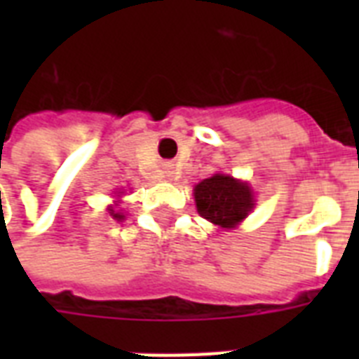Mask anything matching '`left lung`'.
<instances>
[{"mask_svg": "<svg viewBox=\"0 0 359 359\" xmlns=\"http://www.w3.org/2000/svg\"><path fill=\"white\" fill-rule=\"evenodd\" d=\"M197 212L219 227H235L253 207L250 188L233 177L214 175L196 186Z\"/></svg>", "mask_w": 359, "mask_h": 359, "instance_id": "8db88e82", "label": "left lung"}]
</instances>
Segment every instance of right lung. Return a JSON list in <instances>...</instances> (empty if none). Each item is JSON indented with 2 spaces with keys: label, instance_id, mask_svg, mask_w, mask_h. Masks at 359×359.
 Masks as SVG:
<instances>
[{
  "label": "right lung",
  "instance_id": "1",
  "mask_svg": "<svg viewBox=\"0 0 359 359\" xmlns=\"http://www.w3.org/2000/svg\"><path fill=\"white\" fill-rule=\"evenodd\" d=\"M111 216H114V218H117V219H121V218H123V216H121L119 212H114V210H111Z\"/></svg>",
  "mask_w": 359,
  "mask_h": 359
}]
</instances>
